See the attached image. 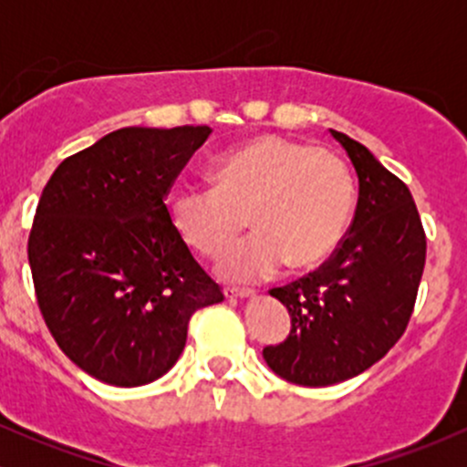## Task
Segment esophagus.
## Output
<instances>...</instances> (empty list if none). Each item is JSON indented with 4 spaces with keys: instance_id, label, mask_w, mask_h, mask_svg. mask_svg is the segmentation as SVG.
Here are the masks:
<instances>
[{
    "instance_id": "obj_1",
    "label": "esophagus",
    "mask_w": 467,
    "mask_h": 467,
    "mask_svg": "<svg viewBox=\"0 0 467 467\" xmlns=\"http://www.w3.org/2000/svg\"><path fill=\"white\" fill-rule=\"evenodd\" d=\"M226 298H252L254 296V289H239V287H226L223 289Z\"/></svg>"
}]
</instances>
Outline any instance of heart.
Listing matches in <instances>:
<instances>
[{
  "mask_svg": "<svg viewBox=\"0 0 467 467\" xmlns=\"http://www.w3.org/2000/svg\"><path fill=\"white\" fill-rule=\"evenodd\" d=\"M213 189L178 186L164 211L182 244L197 254L226 250L217 272L228 281H264L283 264L307 270L334 252L349 226L353 184L340 158L312 144L261 136L213 162Z\"/></svg>",
  "mask_w": 467,
  "mask_h": 467,
  "instance_id": "1",
  "label": "heart"
}]
</instances>
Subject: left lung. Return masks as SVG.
I'll list each match as a JSON object with an SVG mask.
<instances>
[{
	"instance_id": "1",
	"label": "left lung",
	"mask_w": 467,
	"mask_h": 467,
	"mask_svg": "<svg viewBox=\"0 0 467 467\" xmlns=\"http://www.w3.org/2000/svg\"><path fill=\"white\" fill-rule=\"evenodd\" d=\"M358 175V206L340 248L320 270L275 296L287 307L285 342L265 347L267 367L301 387H331L387 356L415 305L426 234L409 186L360 142L331 130Z\"/></svg>"
}]
</instances>
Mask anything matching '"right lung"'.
I'll list each match as a JSON object with an SVG mask.
<instances>
[{"instance_id": "1", "label": "right lung", "mask_w": 467, "mask_h": 467, "mask_svg": "<svg viewBox=\"0 0 467 467\" xmlns=\"http://www.w3.org/2000/svg\"><path fill=\"white\" fill-rule=\"evenodd\" d=\"M211 133L122 127L63 160L41 192L28 239L36 303L61 351L100 382L162 378L191 316L223 301L164 211Z\"/></svg>"}]
</instances>
